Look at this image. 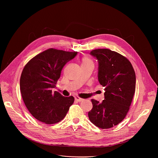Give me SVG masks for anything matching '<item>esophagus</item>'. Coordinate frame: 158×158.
I'll return each instance as SVG.
<instances>
[{"label": "esophagus", "mask_w": 158, "mask_h": 158, "mask_svg": "<svg viewBox=\"0 0 158 158\" xmlns=\"http://www.w3.org/2000/svg\"><path fill=\"white\" fill-rule=\"evenodd\" d=\"M75 100H76V101H77V102H81V101H84V99H82V98H81L78 97V96H76V97H75Z\"/></svg>", "instance_id": "obj_1"}]
</instances>
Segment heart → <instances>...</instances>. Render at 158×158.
Masks as SVG:
<instances>
[{
	"label": "heart",
	"mask_w": 158,
	"mask_h": 158,
	"mask_svg": "<svg viewBox=\"0 0 158 158\" xmlns=\"http://www.w3.org/2000/svg\"><path fill=\"white\" fill-rule=\"evenodd\" d=\"M88 64H93V62L87 57H84L82 59V65H88Z\"/></svg>",
	"instance_id": "heart-1"
}]
</instances>
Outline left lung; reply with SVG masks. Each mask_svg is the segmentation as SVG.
<instances>
[{
    "label": "left lung",
    "instance_id": "1",
    "mask_svg": "<svg viewBox=\"0 0 158 158\" xmlns=\"http://www.w3.org/2000/svg\"><path fill=\"white\" fill-rule=\"evenodd\" d=\"M90 54L98 61V81L105 93L102 102L91 99L88 116L97 127L109 129L126 117L136 89V74L129 60L116 52L98 49Z\"/></svg>",
    "mask_w": 158,
    "mask_h": 158
}]
</instances>
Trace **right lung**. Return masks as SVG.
Returning a JSON list of instances; mask_svg holds the SVG:
<instances>
[{"label":"right lung","instance_id":"obj_1","mask_svg":"<svg viewBox=\"0 0 158 158\" xmlns=\"http://www.w3.org/2000/svg\"><path fill=\"white\" fill-rule=\"evenodd\" d=\"M77 52L49 49L31 59L25 65L20 79L22 99L37 120L48 124L59 123L66 116L73 104V96L64 97L52 92L67 62Z\"/></svg>","mask_w":158,"mask_h":158}]
</instances>
